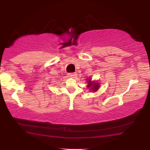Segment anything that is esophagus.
<instances>
[{
    "mask_svg": "<svg viewBox=\"0 0 150 150\" xmlns=\"http://www.w3.org/2000/svg\"><path fill=\"white\" fill-rule=\"evenodd\" d=\"M67 75L69 77L74 78L76 77V76H77V73H68Z\"/></svg>",
    "mask_w": 150,
    "mask_h": 150,
    "instance_id": "1",
    "label": "esophagus"
}]
</instances>
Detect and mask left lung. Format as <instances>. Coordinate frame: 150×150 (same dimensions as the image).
Returning a JSON list of instances; mask_svg holds the SVG:
<instances>
[{"instance_id":"8db88e82","label":"left lung","mask_w":150,"mask_h":150,"mask_svg":"<svg viewBox=\"0 0 150 150\" xmlns=\"http://www.w3.org/2000/svg\"><path fill=\"white\" fill-rule=\"evenodd\" d=\"M88 87H91V89H93V91H96L98 90V87H99V85H98V83H91V79L88 80Z\"/></svg>"}]
</instances>
